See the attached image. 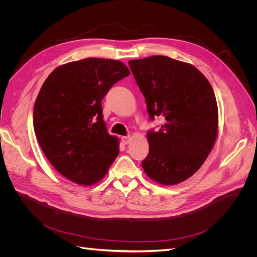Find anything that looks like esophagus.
Listing matches in <instances>:
<instances>
[{
	"label": "esophagus",
	"instance_id": "obj_1",
	"mask_svg": "<svg viewBox=\"0 0 257 257\" xmlns=\"http://www.w3.org/2000/svg\"><path fill=\"white\" fill-rule=\"evenodd\" d=\"M131 139H132L131 136H123V137L121 138V141H122V143H123L124 145H127V144L131 143Z\"/></svg>",
	"mask_w": 257,
	"mask_h": 257
}]
</instances>
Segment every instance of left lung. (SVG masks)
I'll use <instances>...</instances> for the list:
<instances>
[{"label": "left lung", "instance_id": "left-lung-1", "mask_svg": "<svg viewBox=\"0 0 257 257\" xmlns=\"http://www.w3.org/2000/svg\"><path fill=\"white\" fill-rule=\"evenodd\" d=\"M128 65L150 119L165 121L159 132L147 133L145 173L163 185L183 182L204 164L216 141L219 111L211 84L195 66L164 56L131 60Z\"/></svg>", "mask_w": 257, "mask_h": 257}]
</instances>
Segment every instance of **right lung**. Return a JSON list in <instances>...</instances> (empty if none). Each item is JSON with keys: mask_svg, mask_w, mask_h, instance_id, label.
I'll use <instances>...</instances> for the list:
<instances>
[{"mask_svg": "<svg viewBox=\"0 0 257 257\" xmlns=\"http://www.w3.org/2000/svg\"><path fill=\"white\" fill-rule=\"evenodd\" d=\"M130 75L120 61L88 58L57 67L36 97L33 124L44 154L58 172L79 185L105 177L119 154V139L107 133L102 99Z\"/></svg>", "mask_w": 257, "mask_h": 257, "instance_id": "1", "label": "right lung"}]
</instances>
